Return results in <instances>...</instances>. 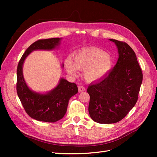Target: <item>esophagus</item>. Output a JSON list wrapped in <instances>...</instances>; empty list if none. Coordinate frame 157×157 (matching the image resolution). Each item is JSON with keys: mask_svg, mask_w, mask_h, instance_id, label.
Returning a JSON list of instances; mask_svg holds the SVG:
<instances>
[{"mask_svg": "<svg viewBox=\"0 0 157 157\" xmlns=\"http://www.w3.org/2000/svg\"><path fill=\"white\" fill-rule=\"evenodd\" d=\"M78 92H82L85 91V88L83 86H79L78 87Z\"/></svg>", "mask_w": 157, "mask_h": 157, "instance_id": "esophagus-1", "label": "esophagus"}]
</instances>
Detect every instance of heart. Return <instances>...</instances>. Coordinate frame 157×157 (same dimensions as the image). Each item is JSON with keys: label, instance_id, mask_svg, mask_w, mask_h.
Segmentation results:
<instances>
[{"label": "heart", "instance_id": "b5f03b06", "mask_svg": "<svg viewBox=\"0 0 157 157\" xmlns=\"http://www.w3.org/2000/svg\"><path fill=\"white\" fill-rule=\"evenodd\" d=\"M73 61H65V68L71 75L76 74V68L85 70L84 77L88 81H95L103 78L113 66V58L106 52L94 47L83 48L75 52ZM75 65L74 66V65Z\"/></svg>", "mask_w": 157, "mask_h": 157}]
</instances>
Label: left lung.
Masks as SVG:
<instances>
[{
	"mask_svg": "<svg viewBox=\"0 0 157 157\" xmlns=\"http://www.w3.org/2000/svg\"><path fill=\"white\" fill-rule=\"evenodd\" d=\"M115 42L118 59L114 68L102 79L90 84L88 111L95 122L113 124L124 118L134 107L143 80L134 51L124 42Z\"/></svg>",
	"mask_w": 157,
	"mask_h": 157,
	"instance_id": "left-lung-1",
	"label": "left lung"
}]
</instances>
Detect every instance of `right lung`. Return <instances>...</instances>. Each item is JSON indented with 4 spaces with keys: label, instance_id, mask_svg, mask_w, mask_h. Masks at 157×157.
Here are the masks:
<instances>
[{
    "label": "right lung",
    "instance_id": "1",
    "mask_svg": "<svg viewBox=\"0 0 157 157\" xmlns=\"http://www.w3.org/2000/svg\"><path fill=\"white\" fill-rule=\"evenodd\" d=\"M60 40V38H52L35 42L25 50L17 65V96L27 115L39 121L55 122L61 119L67 111L70 98L78 92L77 84L61 78L55 88L46 94H39L29 89L23 78V65L27 56L36 50H53Z\"/></svg>",
    "mask_w": 157,
    "mask_h": 157
}]
</instances>
